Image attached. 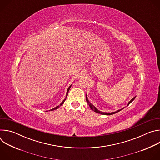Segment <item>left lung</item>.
Wrapping results in <instances>:
<instances>
[{
  "label": "left lung",
  "instance_id": "1",
  "mask_svg": "<svg viewBox=\"0 0 160 160\" xmlns=\"http://www.w3.org/2000/svg\"><path fill=\"white\" fill-rule=\"evenodd\" d=\"M136 97V96H135ZM135 97H134V98H133L129 102H128V104H127V106H128L134 99H135ZM86 101H87V102L88 104V105H89V106H90V109H92V110H93L94 111H95L96 112H98V113H99V114H101V115H112V114H115V113H117V112H119V111H120L121 110H122L123 109H124V108H123L122 109H118V111H115V112H102V111H100L99 109H98L92 104H91L90 102H89V101H88V98H87V94H86Z\"/></svg>",
  "mask_w": 160,
  "mask_h": 160
}]
</instances>
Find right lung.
I'll return each instance as SVG.
<instances>
[{
    "label": "right lung",
    "instance_id": "obj_1",
    "mask_svg": "<svg viewBox=\"0 0 160 160\" xmlns=\"http://www.w3.org/2000/svg\"><path fill=\"white\" fill-rule=\"evenodd\" d=\"M71 86H72V85L68 87V90H67V92H66V98H65V99L62 101V102L59 105V106H56V107H55V108H52V109H50L49 111H53V110H55V109H58V108H59V106H61L63 103H64V102L65 101V100H66V98H67V96H68V92H69V90L70 89V88H71Z\"/></svg>",
    "mask_w": 160,
    "mask_h": 160
}]
</instances>
